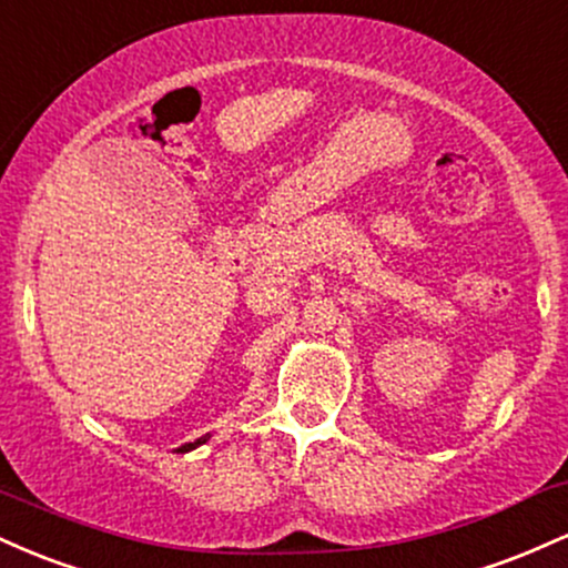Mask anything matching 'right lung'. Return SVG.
Listing matches in <instances>:
<instances>
[{
	"instance_id": "1",
	"label": "right lung",
	"mask_w": 568,
	"mask_h": 568,
	"mask_svg": "<svg viewBox=\"0 0 568 568\" xmlns=\"http://www.w3.org/2000/svg\"><path fill=\"white\" fill-rule=\"evenodd\" d=\"M207 440H211V435H202V438H197L194 443H184V446L175 448V454H186V452H192V448H197V446H202V443H207Z\"/></svg>"
}]
</instances>
